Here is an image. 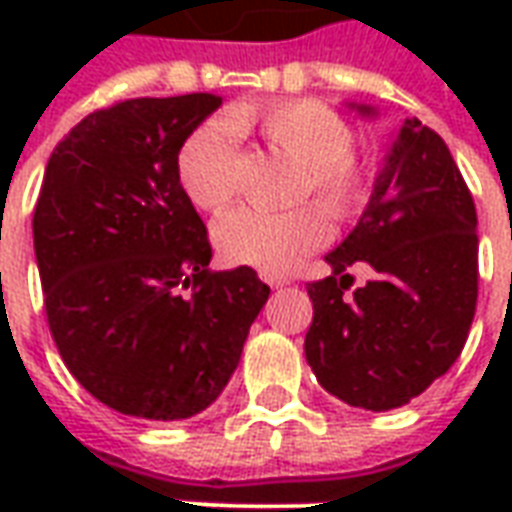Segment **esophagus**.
I'll use <instances>...</instances> for the list:
<instances>
[{"label":"esophagus","mask_w":512,"mask_h":512,"mask_svg":"<svg viewBox=\"0 0 512 512\" xmlns=\"http://www.w3.org/2000/svg\"><path fill=\"white\" fill-rule=\"evenodd\" d=\"M260 279L271 285V288H282V285H288L290 279L285 274H274V271H260Z\"/></svg>","instance_id":"34e87169"}]
</instances>
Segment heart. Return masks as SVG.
I'll return each mask as SVG.
<instances>
[{"label": "heart", "mask_w": 512, "mask_h": 512, "mask_svg": "<svg viewBox=\"0 0 512 512\" xmlns=\"http://www.w3.org/2000/svg\"><path fill=\"white\" fill-rule=\"evenodd\" d=\"M238 134H260L268 147L301 164L293 200H315L337 222L356 216L370 197L373 172L354 153L351 123L332 106L299 98L238 106L224 120H208L186 136L178 153V178L202 211L222 213L238 194ZM326 216L312 205L285 213L238 208L216 224L213 235L230 263L277 274L326 244Z\"/></svg>", "instance_id": "heart-1"}]
</instances>
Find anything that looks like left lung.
Wrapping results in <instances>:
<instances>
[{"mask_svg": "<svg viewBox=\"0 0 512 512\" xmlns=\"http://www.w3.org/2000/svg\"><path fill=\"white\" fill-rule=\"evenodd\" d=\"M474 230L461 169L444 139L411 117L354 233L326 255L332 277L307 285L315 312L304 354L326 392L389 411L455 365L477 307ZM354 262L373 267L374 279L348 294Z\"/></svg>", "mask_w": 512, "mask_h": 512, "instance_id": "1", "label": "left lung"}]
</instances>
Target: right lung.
Masks as SVG:
<instances>
[{"mask_svg": "<svg viewBox=\"0 0 512 512\" xmlns=\"http://www.w3.org/2000/svg\"><path fill=\"white\" fill-rule=\"evenodd\" d=\"M222 98H126L54 147L32 216L46 321L71 376L131 417L186 419L222 395L268 301L255 268L211 271L178 153Z\"/></svg>", "mask_w": 512, "mask_h": 512, "instance_id": "obj_1", "label": "right lung"}]
</instances>
